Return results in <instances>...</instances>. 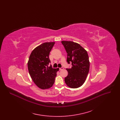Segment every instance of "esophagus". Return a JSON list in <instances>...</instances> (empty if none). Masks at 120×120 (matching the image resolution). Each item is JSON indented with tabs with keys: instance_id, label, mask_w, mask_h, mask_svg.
I'll list each match as a JSON object with an SVG mask.
<instances>
[{
	"instance_id": "1",
	"label": "esophagus",
	"mask_w": 120,
	"mask_h": 120,
	"mask_svg": "<svg viewBox=\"0 0 120 120\" xmlns=\"http://www.w3.org/2000/svg\"><path fill=\"white\" fill-rule=\"evenodd\" d=\"M63 69V67H62V68H59V70H60V71L62 70Z\"/></svg>"
}]
</instances>
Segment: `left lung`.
Masks as SVG:
<instances>
[{"label": "left lung", "instance_id": "1", "mask_svg": "<svg viewBox=\"0 0 120 120\" xmlns=\"http://www.w3.org/2000/svg\"><path fill=\"white\" fill-rule=\"evenodd\" d=\"M68 54L67 62L71 63V68H67L68 75L65 78L66 85L71 88H77L86 81L90 70V61L87 52L78 43L62 41Z\"/></svg>", "mask_w": 120, "mask_h": 120}]
</instances>
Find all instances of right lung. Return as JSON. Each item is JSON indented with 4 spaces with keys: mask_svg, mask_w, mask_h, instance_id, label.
<instances>
[{
    "mask_svg": "<svg viewBox=\"0 0 120 120\" xmlns=\"http://www.w3.org/2000/svg\"><path fill=\"white\" fill-rule=\"evenodd\" d=\"M55 42L44 43L36 47L32 51L28 62L30 76L35 84L42 90L53 86L58 69L52 68L49 58L50 52Z\"/></svg>",
    "mask_w": 120,
    "mask_h": 120,
    "instance_id": "right-lung-1",
    "label": "right lung"
}]
</instances>
